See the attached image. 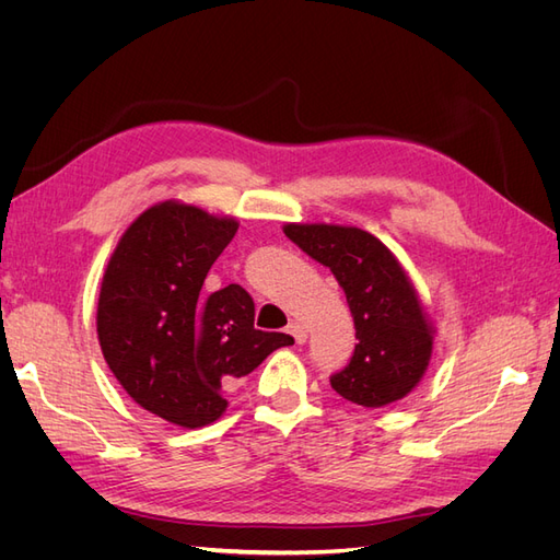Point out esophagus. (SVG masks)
<instances>
[{
    "label": "esophagus",
    "mask_w": 560,
    "mask_h": 560,
    "mask_svg": "<svg viewBox=\"0 0 560 560\" xmlns=\"http://www.w3.org/2000/svg\"><path fill=\"white\" fill-rule=\"evenodd\" d=\"M287 331H290L292 336H294V341L301 346V343H306V338H308V329H306V325H301V322H292L290 327H287Z\"/></svg>",
    "instance_id": "1"
}]
</instances>
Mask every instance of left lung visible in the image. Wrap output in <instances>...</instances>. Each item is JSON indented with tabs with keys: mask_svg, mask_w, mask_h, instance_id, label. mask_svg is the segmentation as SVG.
I'll list each match as a JSON object with an SVG mask.
<instances>
[{
	"mask_svg": "<svg viewBox=\"0 0 560 560\" xmlns=\"http://www.w3.org/2000/svg\"><path fill=\"white\" fill-rule=\"evenodd\" d=\"M282 231L331 270L358 329L360 343L331 387L364 409L404 399L425 376L436 329L393 249L358 226L284 224Z\"/></svg>",
	"mask_w": 560,
	"mask_h": 560,
	"instance_id": "obj_1",
	"label": "left lung"
}]
</instances>
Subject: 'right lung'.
I'll use <instances>...</instances> for the list:
<instances>
[{"label": "right lung", "instance_id": "add662e5", "mask_svg": "<svg viewBox=\"0 0 560 560\" xmlns=\"http://www.w3.org/2000/svg\"><path fill=\"white\" fill-rule=\"evenodd\" d=\"M235 231V217L156 202L126 229L100 287L97 341L112 374L144 411L186 430L222 418L226 383L294 343L254 329V301L241 284L200 296Z\"/></svg>", "mask_w": 560, "mask_h": 560}]
</instances>
